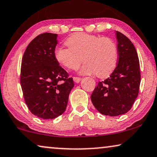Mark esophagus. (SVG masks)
<instances>
[{
    "label": "esophagus",
    "instance_id": "34e87169",
    "mask_svg": "<svg viewBox=\"0 0 157 157\" xmlns=\"http://www.w3.org/2000/svg\"><path fill=\"white\" fill-rule=\"evenodd\" d=\"M73 79L74 81V82L76 83H79L81 80V78H80V77H76V76H74L73 77Z\"/></svg>",
    "mask_w": 157,
    "mask_h": 157
}]
</instances>
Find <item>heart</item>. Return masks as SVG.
<instances>
[{
	"label": "heart",
	"mask_w": 157,
	"mask_h": 157,
	"mask_svg": "<svg viewBox=\"0 0 157 157\" xmlns=\"http://www.w3.org/2000/svg\"><path fill=\"white\" fill-rule=\"evenodd\" d=\"M66 44L68 47H56L54 56L67 69H77L83 59L86 62L80 69L81 74L105 78L116 67L117 47L110 37L79 33L68 38Z\"/></svg>",
	"instance_id": "1"
}]
</instances>
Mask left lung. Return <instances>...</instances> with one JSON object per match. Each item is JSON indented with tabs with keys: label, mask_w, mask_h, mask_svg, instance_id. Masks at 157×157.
<instances>
[{
	"label": "left lung",
	"mask_w": 157,
	"mask_h": 157,
	"mask_svg": "<svg viewBox=\"0 0 157 157\" xmlns=\"http://www.w3.org/2000/svg\"><path fill=\"white\" fill-rule=\"evenodd\" d=\"M118 62L110 77L100 81L91 94V101L99 113L117 116L130 110L139 94L140 62L134 44L116 31Z\"/></svg>",
	"instance_id": "obj_1"
}]
</instances>
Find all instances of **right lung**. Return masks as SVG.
<instances>
[{"label":"right lung","instance_id":"add662e5","mask_svg":"<svg viewBox=\"0 0 157 157\" xmlns=\"http://www.w3.org/2000/svg\"><path fill=\"white\" fill-rule=\"evenodd\" d=\"M57 35L45 33L31 41L22 56L20 84L29 111L44 120L64 112L74 83L54 56Z\"/></svg>","mask_w":157,"mask_h":157}]
</instances>
